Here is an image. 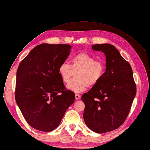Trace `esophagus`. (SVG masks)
Segmentation results:
<instances>
[{
  "label": "esophagus",
  "instance_id": "1",
  "mask_svg": "<svg viewBox=\"0 0 150 150\" xmlns=\"http://www.w3.org/2000/svg\"><path fill=\"white\" fill-rule=\"evenodd\" d=\"M75 98H76V100L80 99H81V96L79 95V94H75Z\"/></svg>",
  "mask_w": 150,
  "mask_h": 150
}]
</instances>
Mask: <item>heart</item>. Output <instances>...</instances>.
Here are the masks:
<instances>
[{
  "label": "heart",
  "mask_w": 150,
  "mask_h": 150,
  "mask_svg": "<svg viewBox=\"0 0 150 150\" xmlns=\"http://www.w3.org/2000/svg\"><path fill=\"white\" fill-rule=\"evenodd\" d=\"M105 71L103 65L84 52L74 56L70 65L64 62L59 68V73L64 83H68L76 73V78L70 81L67 88L74 93L84 91L88 86H93L102 77Z\"/></svg>",
  "instance_id": "obj_1"
}]
</instances>
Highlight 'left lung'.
<instances>
[{
    "label": "left lung",
    "instance_id": "left-lung-1",
    "mask_svg": "<svg viewBox=\"0 0 150 150\" xmlns=\"http://www.w3.org/2000/svg\"><path fill=\"white\" fill-rule=\"evenodd\" d=\"M91 47L103 52L106 68L100 81L82 96L85 106L83 117L91 130L104 133L124 122L136 94V86L131 65L115 47L103 43Z\"/></svg>",
    "mask_w": 150,
    "mask_h": 150
}]
</instances>
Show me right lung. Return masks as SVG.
Returning <instances> with one entry per match:
<instances>
[{
	"label": "right lung",
	"instance_id": "add662e5",
	"mask_svg": "<svg viewBox=\"0 0 150 150\" xmlns=\"http://www.w3.org/2000/svg\"><path fill=\"white\" fill-rule=\"evenodd\" d=\"M71 49L67 44L42 43L29 52L17 69L16 101L34 129L49 132L56 128L75 100L74 93L66 90L59 73Z\"/></svg>",
	"mask_w": 150,
	"mask_h": 150
}]
</instances>
